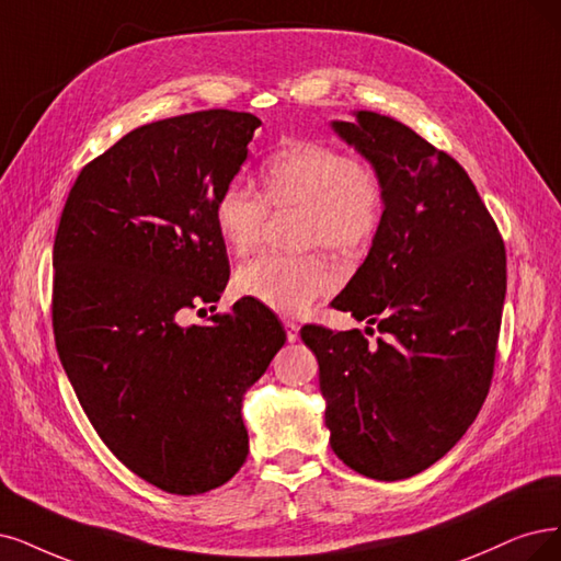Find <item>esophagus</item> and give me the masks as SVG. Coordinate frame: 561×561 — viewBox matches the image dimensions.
Masks as SVG:
<instances>
[{
    "label": "esophagus",
    "mask_w": 561,
    "mask_h": 561,
    "mask_svg": "<svg viewBox=\"0 0 561 561\" xmlns=\"http://www.w3.org/2000/svg\"><path fill=\"white\" fill-rule=\"evenodd\" d=\"M284 328H286V340H288V342L294 344V342L300 340V328H298L294 321H286Z\"/></svg>",
    "instance_id": "34e87169"
}]
</instances>
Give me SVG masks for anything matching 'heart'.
Returning a JSON list of instances; mask_svg holds the SVG:
<instances>
[{
    "label": "heart",
    "mask_w": 561,
    "mask_h": 561,
    "mask_svg": "<svg viewBox=\"0 0 561 561\" xmlns=\"http://www.w3.org/2000/svg\"><path fill=\"white\" fill-rule=\"evenodd\" d=\"M262 198L242 182L226 184L215 201V226L224 244L249 254L259 244L270 207L300 210L302 247L358 254L379 233L383 186L365 163L323 142H294L270 157L261 171ZM340 273L323 256L265 254L236 273V288L282 317H302L330 296Z\"/></svg>",
    "instance_id": "1"
}]
</instances>
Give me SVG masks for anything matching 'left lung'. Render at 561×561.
Listing matches in <instances>:
<instances>
[{
    "label": "left lung",
    "mask_w": 561,
    "mask_h": 561,
    "mask_svg": "<svg viewBox=\"0 0 561 561\" xmlns=\"http://www.w3.org/2000/svg\"><path fill=\"white\" fill-rule=\"evenodd\" d=\"M383 186L367 259L333 300L377 325H305L337 458L377 481L416 476L462 439L490 390L506 252L462 165L407 124L354 111L330 122Z\"/></svg>",
    "instance_id": "1"
}]
</instances>
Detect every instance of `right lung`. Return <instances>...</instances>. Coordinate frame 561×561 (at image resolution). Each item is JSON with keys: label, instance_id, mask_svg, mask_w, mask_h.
Returning a JSON list of instances; mask_svg holds the SVG:
<instances>
[{"label": "right lung", "instance_id": "1", "mask_svg": "<svg viewBox=\"0 0 561 561\" xmlns=\"http://www.w3.org/2000/svg\"><path fill=\"white\" fill-rule=\"evenodd\" d=\"M259 127L217 108L129 131L80 171L55 236L61 367L115 458L171 494L215 490L244 465V392L286 342L244 298L207 325L180 323L224 294L215 201Z\"/></svg>", "mask_w": 561, "mask_h": 561}]
</instances>
